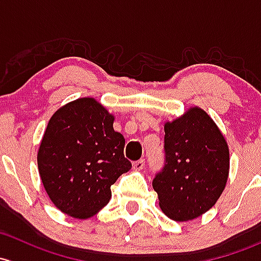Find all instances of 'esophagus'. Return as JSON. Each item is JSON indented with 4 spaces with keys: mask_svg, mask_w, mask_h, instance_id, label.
Wrapping results in <instances>:
<instances>
[{
    "mask_svg": "<svg viewBox=\"0 0 261 261\" xmlns=\"http://www.w3.org/2000/svg\"><path fill=\"white\" fill-rule=\"evenodd\" d=\"M144 166H145V159H140V160L135 161V163L133 164V167L135 170H142L144 169Z\"/></svg>",
    "mask_w": 261,
    "mask_h": 261,
    "instance_id": "1",
    "label": "esophagus"
}]
</instances>
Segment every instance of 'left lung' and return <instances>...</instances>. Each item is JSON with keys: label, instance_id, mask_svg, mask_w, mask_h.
<instances>
[{"label": "left lung", "instance_id": "left-lung-1", "mask_svg": "<svg viewBox=\"0 0 261 261\" xmlns=\"http://www.w3.org/2000/svg\"><path fill=\"white\" fill-rule=\"evenodd\" d=\"M165 165L152 180L159 205L175 221L196 219L215 205L229 176V147L200 108L166 122Z\"/></svg>", "mask_w": 261, "mask_h": 261}]
</instances>
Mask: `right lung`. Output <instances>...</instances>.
<instances>
[{
	"mask_svg": "<svg viewBox=\"0 0 261 261\" xmlns=\"http://www.w3.org/2000/svg\"><path fill=\"white\" fill-rule=\"evenodd\" d=\"M115 117L92 97L66 103L52 115L37 153L43 188L55 206L76 219L109 202L111 185L131 169Z\"/></svg>",
	"mask_w": 261,
	"mask_h": 261,
	"instance_id": "right-lung-1",
	"label": "right lung"
}]
</instances>
